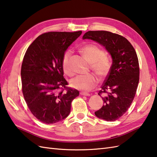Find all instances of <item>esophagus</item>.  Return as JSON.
<instances>
[{"mask_svg": "<svg viewBox=\"0 0 157 157\" xmlns=\"http://www.w3.org/2000/svg\"><path fill=\"white\" fill-rule=\"evenodd\" d=\"M80 95L82 96H90V94L88 93H86V92H80Z\"/></svg>", "mask_w": 157, "mask_h": 157, "instance_id": "34e87169", "label": "esophagus"}]
</instances>
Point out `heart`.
Segmentation results:
<instances>
[{
	"instance_id": "b5f03b06",
	"label": "heart",
	"mask_w": 157,
	"mask_h": 157,
	"mask_svg": "<svg viewBox=\"0 0 157 157\" xmlns=\"http://www.w3.org/2000/svg\"><path fill=\"white\" fill-rule=\"evenodd\" d=\"M81 52L86 59L91 63V68L100 78L106 75L111 68V61L105 55L104 51L100 47L94 44H87L83 46ZM70 50L65 51L62 56V68L65 74L71 75L69 66V61L71 57ZM98 83V79L95 75H79L76 76L71 81V86L75 89L87 92L95 87Z\"/></svg>"
}]
</instances>
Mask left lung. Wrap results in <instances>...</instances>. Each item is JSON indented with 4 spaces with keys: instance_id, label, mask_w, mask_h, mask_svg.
Returning <instances> with one entry per match:
<instances>
[{
    "instance_id": "1",
    "label": "left lung",
    "mask_w": 157,
    "mask_h": 157,
    "mask_svg": "<svg viewBox=\"0 0 157 157\" xmlns=\"http://www.w3.org/2000/svg\"><path fill=\"white\" fill-rule=\"evenodd\" d=\"M83 39L94 40L110 53L112 65L98 94H104V105L95 112L97 117L115 121L128 110L139 82V63L132 44L123 36L106 31H90Z\"/></svg>"
}]
</instances>
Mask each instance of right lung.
I'll return each mask as SVG.
<instances>
[{
  "instance_id": "right-lung-1",
  "label": "right lung",
  "mask_w": 157,
  "mask_h": 157,
  "mask_svg": "<svg viewBox=\"0 0 157 157\" xmlns=\"http://www.w3.org/2000/svg\"><path fill=\"white\" fill-rule=\"evenodd\" d=\"M51 31L39 35L29 45L21 65L22 92L29 110L45 124L65 118L79 91L68 87L63 77V54L82 34Z\"/></svg>"
}]
</instances>
